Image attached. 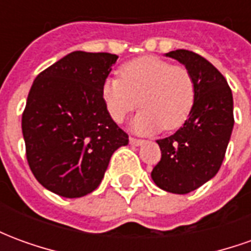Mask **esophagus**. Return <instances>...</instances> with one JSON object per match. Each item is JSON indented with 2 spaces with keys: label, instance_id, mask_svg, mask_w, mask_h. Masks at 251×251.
Here are the masks:
<instances>
[{
  "label": "esophagus",
  "instance_id": "esophagus-1",
  "mask_svg": "<svg viewBox=\"0 0 251 251\" xmlns=\"http://www.w3.org/2000/svg\"><path fill=\"white\" fill-rule=\"evenodd\" d=\"M144 140H140V138H134V137H130V144L131 145H136V147H140L144 144Z\"/></svg>",
  "mask_w": 251,
  "mask_h": 251
}]
</instances>
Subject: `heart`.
<instances>
[{"label":"heart","instance_id":"heart-1","mask_svg":"<svg viewBox=\"0 0 251 251\" xmlns=\"http://www.w3.org/2000/svg\"><path fill=\"white\" fill-rule=\"evenodd\" d=\"M100 97L110 118L121 124L138 103L134 130H175L184 124L195 103V80L183 66L156 56H142L120 67V79L107 77Z\"/></svg>","mask_w":251,"mask_h":251}]
</instances>
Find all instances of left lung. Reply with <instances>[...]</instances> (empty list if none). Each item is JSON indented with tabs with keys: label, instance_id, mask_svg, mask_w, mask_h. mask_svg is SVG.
<instances>
[{
	"label": "left lung",
	"instance_id": "obj_1",
	"mask_svg": "<svg viewBox=\"0 0 251 251\" xmlns=\"http://www.w3.org/2000/svg\"><path fill=\"white\" fill-rule=\"evenodd\" d=\"M184 64L195 80L188 120L172 136L157 140L161 160L152 179L167 192L184 195L211 180L221 168L234 126V104L227 80L208 60L187 50L165 53Z\"/></svg>",
	"mask_w": 251,
	"mask_h": 251
}]
</instances>
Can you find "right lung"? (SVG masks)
Returning a JSON list of instances; mask_svg holds the SVG:
<instances>
[{
	"label": "right lung",
	"mask_w": 251,
	"mask_h": 251,
	"mask_svg": "<svg viewBox=\"0 0 251 251\" xmlns=\"http://www.w3.org/2000/svg\"><path fill=\"white\" fill-rule=\"evenodd\" d=\"M118 56L75 51L40 72L23 113V136L32 174L63 198L98 188L113 153L129 136L110 118L100 87Z\"/></svg>",
	"instance_id": "right-lung-1"
}]
</instances>
